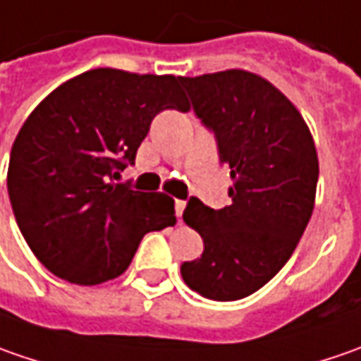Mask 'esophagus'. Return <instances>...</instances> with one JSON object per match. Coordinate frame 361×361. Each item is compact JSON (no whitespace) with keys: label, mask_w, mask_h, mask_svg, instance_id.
<instances>
[{"label":"esophagus","mask_w":361,"mask_h":361,"mask_svg":"<svg viewBox=\"0 0 361 361\" xmlns=\"http://www.w3.org/2000/svg\"><path fill=\"white\" fill-rule=\"evenodd\" d=\"M185 201H174V211H176V216L183 215V211H185Z\"/></svg>","instance_id":"obj_1"}]
</instances>
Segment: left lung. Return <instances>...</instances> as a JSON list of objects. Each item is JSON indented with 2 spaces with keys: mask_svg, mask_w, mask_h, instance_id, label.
Listing matches in <instances>:
<instances>
[{
  "mask_svg": "<svg viewBox=\"0 0 361 361\" xmlns=\"http://www.w3.org/2000/svg\"><path fill=\"white\" fill-rule=\"evenodd\" d=\"M180 82L233 178L229 207L188 201L183 219L199 231L204 251L180 273L202 298L235 301L261 289L293 255L315 204L317 152L298 108L265 78L225 70Z\"/></svg>",
  "mask_w": 361,
  "mask_h": 361,
  "instance_id": "obj_1",
  "label": "left lung"
}]
</instances>
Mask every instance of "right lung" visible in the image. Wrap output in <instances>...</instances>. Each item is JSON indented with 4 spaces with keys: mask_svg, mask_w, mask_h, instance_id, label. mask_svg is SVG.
<instances>
[{
    "mask_svg": "<svg viewBox=\"0 0 361 361\" xmlns=\"http://www.w3.org/2000/svg\"><path fill=\"white\" fill-rule=\"evenodd\" d=\"M180 76L96 68L48 94L11 146L7 192L39 263L76 285L128 269L146 233L173 227L174 201L116 183L162 110L187 112Z\"/></svg>",
    "mask_w": 361,
    "mask_h": 361,
    "instance_id": "add662e5",
    "label": "right lung"
}]
</instances>
